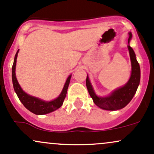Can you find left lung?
I'll return each mask as SVG.
<instances>
[{
	"label": "left lung",
	"instance_id": "obj_1",
	"mask_svg": "<svg viewBox=\"0 0 154 154\" xmlns=\"http://www.w3.org/2000/svg\"><path fill=\"white\" fill-rule=\"evenodd\" d=\"M128 44L132 38V33L129 32ZM128 49L132 64V72L128 82L122 87L113 91L109 96L98 97L94 93L89 77H86V85L89 95L92 98L94 104L102 109L107 110H116L124 108L132 100L136 93L140 80V68L136 60V56L132 48L128 45Z\"/></svg>",
	"mask_w": 154,
	"mask_h": 154
}]
</instances>
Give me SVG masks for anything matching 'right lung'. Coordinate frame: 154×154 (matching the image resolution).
Segmentation results:
<instances>
[{"mask_svg":"<svg viewBox=\"0 0 154 154\" xmlns=\"http://www.w3.org/2000/svg\"><path fill=\"white\" fill-rule=\"evenodd\" d=\"M18 52L19 50L15 54L13 66H12V82H13L14 89L15 92L17 93V97L21 101V103L27 110H29L30 112L35 113L36 115L46 114V113H51V112L60 108L63 105L64 100L66 97L67 91H68L69 84H70L71 75L68 76L60 96L55 100H52V101H44V100L39 99V98L29 95L22 90L16 78L15 69H16L17 58Z\"/></svg>","mask_w":154,"mask_h":154,"instance_id":"right-lung-1","label":"right lung"}]
</instances>
